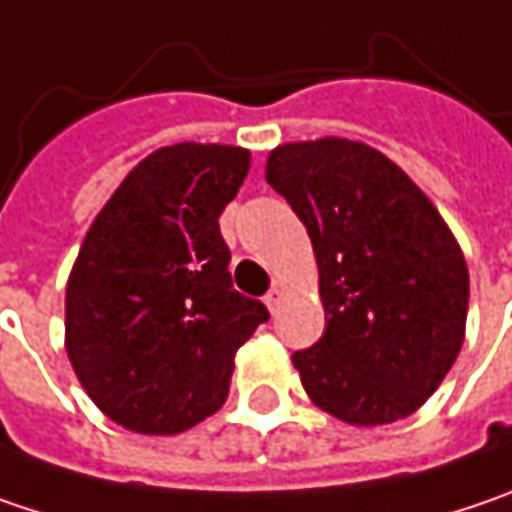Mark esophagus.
I'll return each instance as SVG.
<instances>
[{"instance_id": "obj_1", "label": "esophagus", "mask_w": 512, "mask_h": 512, "mask_svg": "<svg viewBox=\"0 0 512 512\" xmlns=\"http://www.w3.org/2000/svg\"><path fill=\"white\" fill-rule=\"evenodd\" d=\"M266 307H269V313H278V307H281V301H284V289H278V286H272L269 292H266Z\"/></svg>"}]
</instances>
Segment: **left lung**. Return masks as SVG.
<instances>
[{"label":"left lung","instance_id":"obj_1","mask_svg":"<svg viewBox=\"0 0 512 512\" xmlns=\"http://www.w3.org/2000/svg\"><path fill=\"white\" fill-rule=\"evenodd\" d=\"M266 182L316 252L327 327L292 353L304 391L350 426L414 414L464 345L469 272L455 234L429 196L362 141L281 144Z\"/></svg>","mask_w":512,"mask_h":512}]
</instances>
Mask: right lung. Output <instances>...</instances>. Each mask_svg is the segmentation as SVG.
Instances as JSON below:
<instances>
[{
	"label": "right lung",
	"instance_id": "add662e5",
	"mask_svg": "<svg viewBox=\"0 0 512 512\" xmlns=\"http://www.w3.org/2000/svg\"><path fill=\"white\" fill-rule=\"evenodd\" d=\"M249 150L182 141L141 159L86 231L66 286V353L118 426L179 435L226 403L234 353L269 310L231 286L220 214Z\"/></svg>",
	"mask_w": 512,
	"mask_h": 512
}]
</instances>
